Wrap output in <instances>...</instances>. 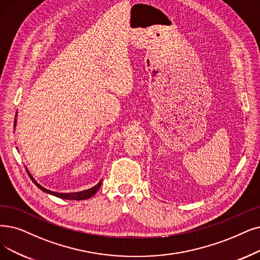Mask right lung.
Segmentation results:
<instances>
[{
    "mask_svg": "<svg viewBox=\"0 0 260 260\" xmlns=\"http://www.w3.org/2000/svg\"><path fill=\"white\" fill-rule=\"evenodd\" d=\"M17 113H18V112H17ZM16 117H17V114H16ZM16 124H17V118H15V126H14V127H16ZM27 173H28V175H29L30 179H32V181L38 186V188H39L41 191H44V192H46V193H48V194H51V195H54V196L59 197V199H63V200H71V201L87 200V199H89V197H91L92 195H95V194L97 193V191L99 190V188L101 186V182H102V180H100L95 186H92V188H90V189H88V190H84V191L74 192V193H58V192H53V191H50V190L44 188L43 185H40V184L33 178V176L29 174L28 171H27Z\"/></svg>",
    "mask_w": 260,
    "mask_h": 260,
    "instance_id": "add662e5",
    "label": "right lung"
}]
</instances>
